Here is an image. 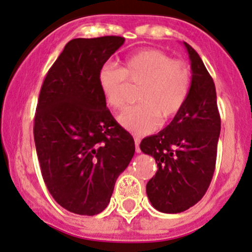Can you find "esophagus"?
I'll use <instances>...</instances> for the list:
<instances>
[{
    "label": "esophagus",
    "instance_id": "1",
    "mask_svg": "<svg viewBox=\"0 0 252 252\" xmlns=\"http://www.w3.org/2000/svg\"><path fill=\"white\" fill-rule=\"evenodd\" d=\"M134 144H135V151L140 152V148H139V144H140V139L138 137H134Z\"/></svg>",
    "mask_w": 252,
    "mask_h": 252
}]
</instances>
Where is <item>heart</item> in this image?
<instances>
[{
    "instance_id": "heart-1",
    "label": "heart",
    "mask_w": 252,
    "mask_h": 252,
    "mask_svg": "<svg viewBox=\"0 0 252 252\" xmlns=\"http://www.w3.org/2000/svg\"><path fill=\"white\" fill-rule=\"evenodd\" d=\"M98 87L113 109L124 106L127 86H140L139 104L118 115L124 128L137 134L154 132L163 121L174 118L190 94L191 70L185 62L172 59L160 50L145 49L124 59L123 66L104 64L98 71Z\"/></svg>"
}]
</instances>
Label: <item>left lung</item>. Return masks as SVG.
<instances>
[{"instance_id": "1", "label": "left lung", "mask_w": 252, "mask_h": 252, "mask_svg": "<svg viewBox=\"0 0 252 252\" xmlns=\"http://www.w3.org/2000/svg\"><path fill=\"white\" fill-rule=\"evenodd\" d=\"M190 94L165 128L144 138L140 150L156 160L158 170L146 185L151 205L163 213H181L202 199L213 177L220 115L213 78L190 45Z\"/></svg>"}]
</instances>
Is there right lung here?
I'll list each match as a JSON object with an SVG mask.
<instances>
[{
    "label": "right lung",
    "instance_id": "obj_1",
    "mask_svg": "<svg viewBox=\"0 0 252 252\" xmlns=\"http://www.w3.org/2000/svg\"><path fill=\"white\" fill-rule=\"evenodd\" d=\"M123 36L72 39L51 66L39 94L34 143L41 175L62 207L95 216L108 206L134 140L106 107L98 71Z\"/></svg>",
    "mask_w": 252,
    "mask_h": 252
}]
</instances>
